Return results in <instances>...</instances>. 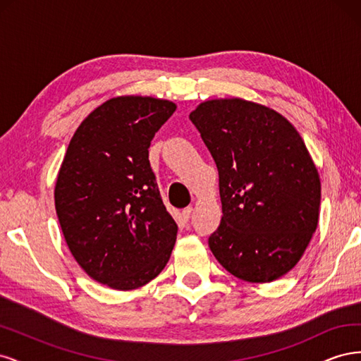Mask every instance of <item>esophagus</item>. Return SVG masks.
Segmentation results:
<instances>
[{
  "instance_id": "34e87169",
  "label": "esophagus",
  "mask_w": 361,
  "mask_h": 361,
  "mask_svg": "<svg viewBox=\"0 0 361 361\" xmlns=\"http://www.w3.org/2000/svg\"><path fill=\"white\" fill-rule=\"evenodd\" d=\"M191 215H192V207H191V206L185 207V209L182 211V216H183V220H185V221H188L190 218H191Z\"/></svg>"
}]
</instances>
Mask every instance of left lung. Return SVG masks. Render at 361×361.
Listing matches in <instances>:
<instances>
[{
    "label": "left lung",
    "mask_w": 361,
    "mask_h": 361,
    "mask_svg": "<svg viewBox=\"0 0 361 361\" xmlns=\"http://www.w3.org/2000/svg\"><path fill=\"white\" fill-rule=\"evenodd\" d=\"M216 164L223 216L207 243L232 276L268 283L290 271L319 218L321 182L302 138L268 106L215 99L190 114Z\"/></svg>",
    "instance_id": "1"
}]
</instances>
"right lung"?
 Segmentation results:
<instances>
[{"instance_id":"obj_1","label":"right lung","mask_w":361,"mask_h":361,"mask_svg":"<svg viewBox=\"0 0 361 361\" xmlns=\"http://www.w3.org/2000/svg\"><path fill=\"white\" fill-rule=\"evenodd\" d=\"M170 101L122 96L97 106L73 134L56 183V211L71 253L93 280L130 290L167 265L178 224L149 162Z\"/></svg>"}]
</instances>
